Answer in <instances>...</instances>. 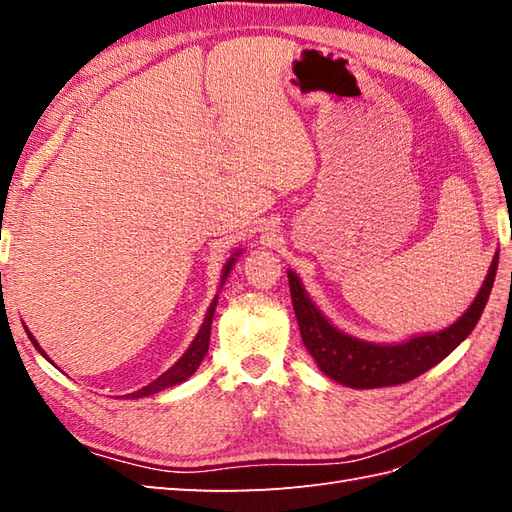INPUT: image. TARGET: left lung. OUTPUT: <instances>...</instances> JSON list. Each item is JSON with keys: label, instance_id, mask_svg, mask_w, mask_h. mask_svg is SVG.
I'll use <instances>...</instances> for the list:
<instances>
[{"label": "left lung", "instance_id": "1", "mask_svg": "<svg viewBox=\"0 0 512 512\" xmlns=\"http://www.w3.org/2000/svg\"><path fill=\"white\" fill-rule=\"evenodd\" d=\"M495 253L484 284L462 317L440 332L416 334L400 343H372L336 328L314 306L297 273L288 270L292 308L297 314L301 339L321 372L352 389H374L407 383L444 361L480 321L497 273Z\"/></svg>", "mask_w": 512, "mask_h": 512}]
</instances>
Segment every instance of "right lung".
Returning a JSON list of instances; mask_svg holds the SVG:
<instances>
[{
  "instance_id": "right-lung-1",
  "label": "right lung",
  "mask_w": 512,
  "mask_h": 512,
  "mask_svg": "<svg viewBox=\"0 0 512 512\" xmlns=\"http://www.w3.org/2000/svg\"><path fill=\"white\" fill-rule=\"evenodd\" d=\"M239 253H242V250H237V253H233L231 257H228V262L224 264V268H222V279H220V288L224 286V281H226V277H228V273H231L233 270V264H235V259L239 257ZM215 306H217V295L213 297V301H211V306H209V310H206V317H204V321H202V325H200V330H198V334H195V339L191 341V345L187 347V352H184L176 363H173L165 374H160L154 383H149V385H145L143 389H138V391H134V394H127L129 398H145V396H154V394H158V391H162V389H167V387H173V385H180V383H184V380H187L195 369L200 367V363L204 361V356H206V352H209V339H211V323H213V314H215ZM26 332H28V339H30V343L37 347V352L46 358V361H50V356L41 350V345L37 343V339L35 336L30 334V330L26 328ZM52 363V361H50Z\"/></svg>"
}]
</instances>
